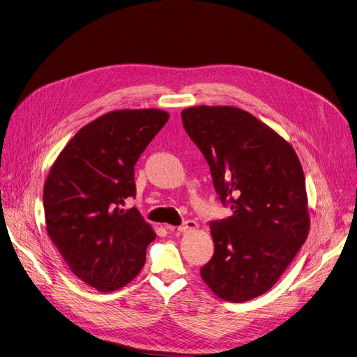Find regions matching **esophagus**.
I'll return each mask as SVG.
<instances>
[{"mask_svg": "<svg viewBox=\"0 0 357 357\" xmlns=\"http://www.w3.org/2000/svg\"><path fill=\"white\" fill-rule=\"evenodd\" d=\"M197 229H198V222L194 221V220H185L178 227V230L181 233H188V231H192V230H197Z\"/></svg>", "mask_w": 357, "mask_h": 357, "instance_id": "obj_1", "label": "esophagus"}]
</instances>
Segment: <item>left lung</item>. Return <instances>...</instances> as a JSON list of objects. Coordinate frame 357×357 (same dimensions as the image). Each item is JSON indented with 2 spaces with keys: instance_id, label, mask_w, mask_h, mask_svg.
Instances as JSON below:
<instances>
[{
  "instance_id": "1",
  "label": "left lung",
  "mask_w": 357,
  "mask_h": 357,
  "mask_svg": "<svg viewBox=\"0 0 357 357\" xmlns=\"http://www.w3.org/2000/svg\"><path fill=\"white\" fill-rule=\"evenodd\" d=\"M181 116L218 199L233 210L210 222L214 255L201 276L226 301H249L276 284L308 236L303 166L292 146L248 111L199 105Z\"/></svg>"
}]
</instances>
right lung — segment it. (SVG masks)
<instances>
[{
	"label": "right lung",
	"instance_id": "1",
	"mask_svg": "<svg viewBox=\"0 0 357 357\" xmlns=\"http://www.w3.org/2000/svg\"><path fill=\"white\" fill-rule=\"evenodd\" d=\"M169 120L165 111H111L82 127L53 163L43 207L50 240L81 280L101 292L142 271L156 233L137 208L135 165Z\"/></svg>",
	"mask_w": 357,
	"mask_h": 357
}]
</instances>
